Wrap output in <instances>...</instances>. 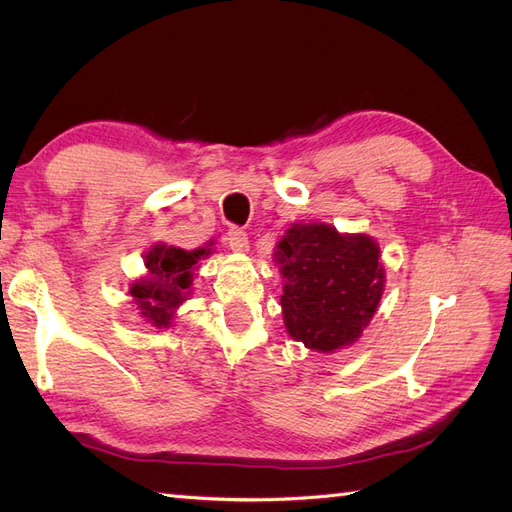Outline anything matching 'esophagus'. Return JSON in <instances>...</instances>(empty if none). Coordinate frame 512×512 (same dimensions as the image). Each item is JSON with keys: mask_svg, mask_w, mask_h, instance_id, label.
<instances>
[{"mask_svg": "<svg viewBox=\"0 0 512 512\" xmlns=\"http://www.w3.org/2000/svg\"><path fill=\"white\" fill-rule=\"evenodd\" d=\"M226 241L230 245L232 252H239V254H245L247 250H250V241H247V235L241 230V228H230L226 232Z\"/></svg>", "mask_w": 512, "mask_h": 512, "instance_id": "34e87169", "label": "esophagus"}]
</instances>
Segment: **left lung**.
Masks as SVG:
<instances>
[{"instance_id":"obj_1","label":"left lung","mask_w":512,"mask_h":512,"mask_svg":"<svg viewBox=\"0 0 512 512\" xmlns=\"http://www.w3.org/2000/svg\"><path fill=\"white\" fill-rule=\"evenodd\" d=\"M288 335L316 352L352 346L374 318L386 273L380 245L365 232L294 222L275 245Z\"/></svg>"}]
</instances>
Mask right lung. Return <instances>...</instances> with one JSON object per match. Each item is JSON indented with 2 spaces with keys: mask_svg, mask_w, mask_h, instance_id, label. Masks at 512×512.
I'll use <instances>...</instances> for the list:
<instances>
[{
  "mask_svg": "<svg viewBox=\"0 0 512 512\" xmlns=\"http://www.w3.org/2000/svg\"><path fill=\"white\" fill-rule=\"evenodd\" d=\"M213 241L196 250H183L177 245L156 243L145 252L147 273L128 288L138 314L156 329L173 327L177 309L188 301L192 292L198 262L211 256Z\"/></svg>",
  "mask_w": 512,
  "mask_h": 512,
  "instance_id": "right-lung-1",
  "label": "right lung"
}]
</instances>
